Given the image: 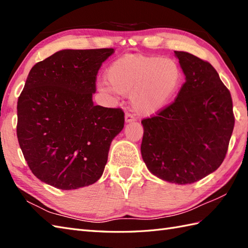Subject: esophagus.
Wrapping results in <instances>:
<instances>
[{"instance_id": "34e87169", "label": "esophagus", "mask_w": 248, "mask_h": 248, "mask_svg": "<svg viewBox=\"0 0 248 248\" xmlns=\"http://www.w3.org/2000/svg\"><path fill=\"white\" fill-rule=\"evenodd\" d=\"M134 120H135V118L133 117V115H131L130 113H125V115H124V123L125 124L133 123Z\"/></svg>"}]
</instances>
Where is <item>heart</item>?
<instances>
[{
	"label": "heart",
	"instance_id": "obj_1",
	"mask_svg": "<svg viewBox=\"0 0 248 248\" xmlns=\"http://www.w3.org/2000/svg\"><path fill=\"white\" fill-rule=\"evenodd\" d=\"M100 83L103 93L116 92L130 95L136 114L150 117L162 112L180 91L183 74L178 63L171 58L131 54L114 60Z\"/></svg>",
	"mask_w": 248,
	"mask_h": 248
}]
</instances>
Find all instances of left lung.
<instances>
[{
  "mask_svg": "<svg viewBox=\"0 0 248 248\" xmlns=\"http://www.w3.org/2000/svg\"><path fill=\"white\" fill-rule=\"evenodd\" d=\"M174 54L186 82L172 105L141 122L140 151L153 175L186 185L221 166L234 117L232 96L214 66L187 51Z\"/></svg>",
  "mask_w": 248,
  "mask_h": 248,
  "instance_id": "left-lung-1",
  "label": "left lung"
}]
</instances>
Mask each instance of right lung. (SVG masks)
I'll return each instance as SVG.
<instances>
[{"label":"right lung","mask_w":248,"mask_h":248,"mask_svg":"<svg viewBox=\"0 0 248 248\" xmlns=\"http://www.w3.org/2000/svg\"><path fill=\"white\" fill-rule=\"evenodd\" d=\"M113 48L62 49L31 70L18 100L16 135L34 176L61 190L96 183L111 142L124 129L120 108L95 106L96 75Z\"/></svg>","instance_id":"right-lung-1"}]
</instances>
